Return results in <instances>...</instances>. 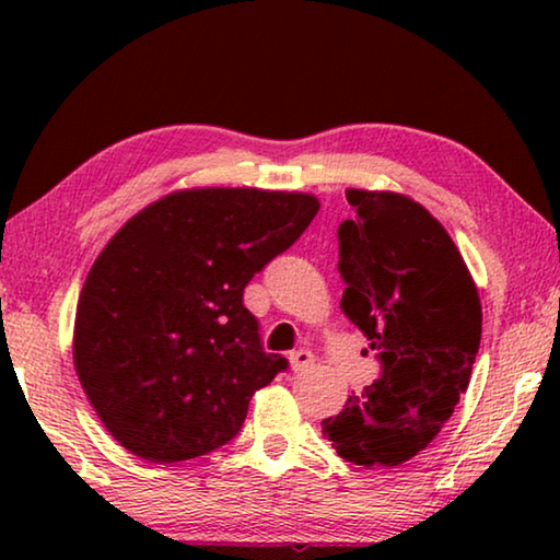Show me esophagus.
<instances>
[{
	"label": "esophagus",
	"instance_id": "34e87169",
	"mask_svg": "<svg viewBox=\"0 0 560 560\" xmlns=\"http://www.w3.org/2000/svg\"><path fill=\"white\" fill-rule=\"evenodd\" d=\"M289 360H291V371H293V373H306V371H311V368H314V363H316L314 353H311V350H306V348L293 350V353L289 355Z\"/></svg>",
	"mask_w": 560,
	"mask_h": 560
}]
</instances>
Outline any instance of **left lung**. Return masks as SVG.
Segmentation results:
<instances>
[{
  "instance_id": "left-lung-1",
  "label": "left lung",
  "mask_w": 560,
  "mask_h": 560,
  "mask_svg": "<svg viewBox=\"0 0 560 560\" xmlns=\"http://www.w3.org/2000/svg\"><path fill=\"white\" fill-rule=\"evenodd\" d=\"M338 226L340 308L371 340L381 375L324 434L360 467H397L438 438L467 390L481 340V303L444 226L395 192L348 189Z\"/></svg>"
}]
</instances>
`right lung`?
<instances>
[{
  "label": "right lung",
  "mask_w": 560,
  "mask_h": 560,
  "mask_svg": "<svg viewBox=\"0 0 560 560\" xmlns=\"http://www.w3.org/2000/svg\"><path fill=\"white\" fill-rule=\"evenodd\" d=\"M316 212L303 192L183 189L106 244L75 308L73 363L122 447L175 464L240 434L252 395L289 368L264 350L244 287Z\"/></svg>",
  "instance_id": "1"
}]
</instances>
